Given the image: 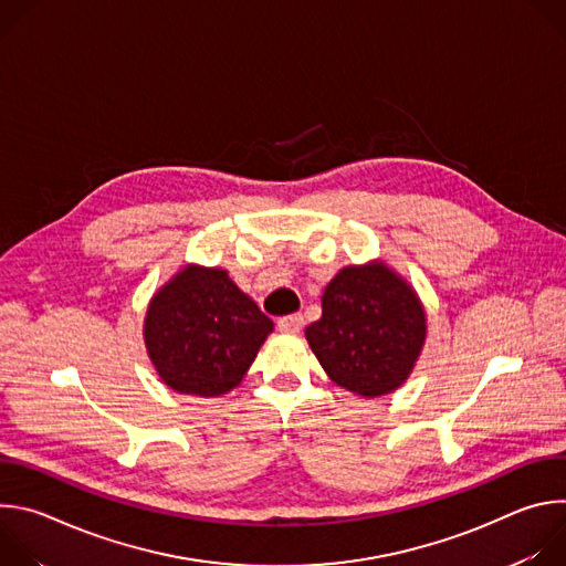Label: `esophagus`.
Wrapping results in <instances>:
<instances>
[{
  "label": "esophagus",
  "mask_w": 566,
  "mask_h": 566,
  "mask_svg": "<svg viewBox=\"0 0 566 566\" xmlns=\"http://www.w3.org/2000/svg\"><path fill=\"white\" fill-rule=\"evenodd\" d=\"M277 327H280V332L297 334V332L304 327V317H302V313L284 315V317H280V319H277Z\"/></svg>",
  "instance_id": "34e87169"
}]
</instances>
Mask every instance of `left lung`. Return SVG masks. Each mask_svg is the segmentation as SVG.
<instances>
[{"mask_svg": "<svg viewBox=\"0 0 566 566\" xmlns=\"http://www.w3.org/2000/svg\"><path fill=\"white\" fill-rule=\"evenodd\" d=\"M426 332L417 291L382 262H371L347 266L327 284L322 317L304 336L336 385L376 398L408 380Z\"/></svg>", "mask_w": 566, "mask_h": 566, "instance_id": "8db88e82", "label": "left lung"}]
</instances>
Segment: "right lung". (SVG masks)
I'll return each instance as SVG.
<instances>
[{
    "mask_svg": "<svg viewBox=\"0 0 566 566\" xmlns=\"http://www.w3.org/2000/svg\"><path fill=\"white\" fill-rule=\"evenodd\" d=\"M273 319L221 269L186 266L149 300L143 338L170 389L221 396L253 365Z\"/></svg>",
    "mask_w": 566,
    "mask_h": 566,
    "instance_id": "add662e5",
    "label": "right lung"
}]
</instances>
